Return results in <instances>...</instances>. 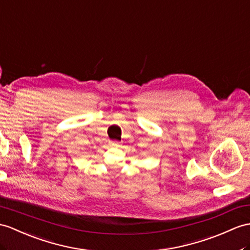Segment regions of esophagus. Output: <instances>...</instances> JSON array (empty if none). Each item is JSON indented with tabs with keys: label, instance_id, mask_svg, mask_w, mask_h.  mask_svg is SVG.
I'll return each instance as SVG.
<instances>
[{
	"label": "esophagus",
	"instance_id": "esophagus-1",
	"mask_svg": "<svg viewBox=\"0 0 250 250\" xmlns=\"http://www.w3.org/2000/svg\"><path fill=\"white\" fill-rule=\"evenodd\" d=\"M109 144H110L111 146H118L119 142L115 141V140H113V141H109Z\"/></svg>",
	"mask_w": 250,
	"mask_h": 250
}]
</instances>
